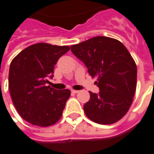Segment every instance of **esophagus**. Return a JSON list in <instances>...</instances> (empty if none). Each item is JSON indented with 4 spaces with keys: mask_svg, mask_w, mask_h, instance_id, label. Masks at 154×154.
I'll return each mask as SVG.
<instances>
[{
    "mask_svg": "<svg viewBox=\"0 0 154 154\" xmlns=\"http://www.w3.org/2000/svg\"><path fill=\"white\" fill-rule=\"evenodd\" d=\"M72 93H77V92H79V91H77V90H73V89H72Z\"/></svg>",
    "mask_w": 154,
    "mask_h": 154,
    "instance_id": "esophagus-1",
    "label": "esophagus"
}]
</instances>
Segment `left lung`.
Wrapping results in <instances>:
<instances>
[{"label": "left lung", "mask_w": 154, "mask_h": 154, "mask_svg": "<svg viewBox=\"0 0 154 154\" xmlns=\"http://www.w3.org/2000/svg\"><path fill=\"white\" fill-rule=\"evenodd\" d=\"M84 62L91 77H97L98 94L89 92L83 106L87 117L99 124H112L129 110L137 87V66L132 56L118 40L95 36L71 46Z\"/></svg>", "instance_id": "left-lung-1"}]
</instances>
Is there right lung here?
<instances>
[{
  "mask_svg": "<svg viewBox=\"0 0 154 154\" xmlns=\"http://www.w3.org/2000/svg\"><path fill=\"white\" fill-rule=\"evenodd\" d=\"M69 50L68 46L36 43L25 48L11 62L10 94L18 113L32 125L49 127L62 117L71 92L46 84L48 77H53L58 59Z\"/></svg>",
  "mask_w": 154,
  "mask_h": 154,
  "instance_id": "1",
  "label": "right lung"
}]
</instances>
